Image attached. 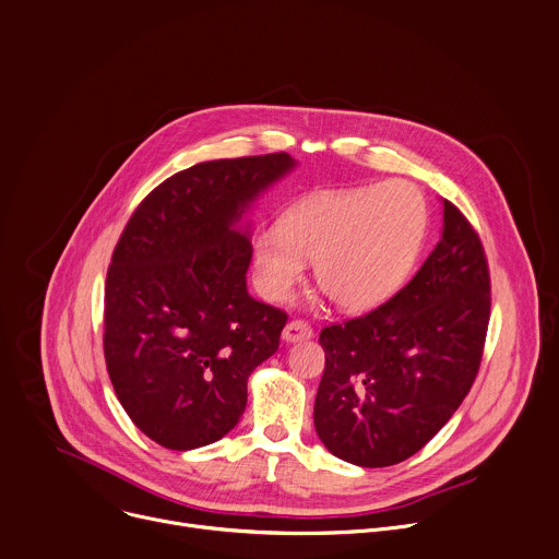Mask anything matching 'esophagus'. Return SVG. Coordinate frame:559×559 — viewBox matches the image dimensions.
<instances>
[{
	"label": "esophagus",
	"mask_w": 559,
	"mask_h": 559,
	"mask_svg": "<svg viewBox=\"0 0 559 559\" xmlns=\"http://www.w3.org/2000/svg\"><path fill=\"white\" fill-rule=\"evenodd\" d=\"M313 335V329L305 322V320H292L287 322V326L283 329V340L285 342H302V340H309Z\"/></svg>",
	"instance_id": "esophagus-1"
}]
</instances>
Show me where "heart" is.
Returning a JSON list of instances; mask_svg holds the SVG:
<instances>
[{
    "label": "heart",
    "instance_id": "1",
    "mask_svg": "<svg viewBox=\"0 0 559 559\" xmlns=\"http://www.w3.org/2000/svg\"><path fill=\"white\" fill-rule=\"evenodd\" d=\"M426 228V198L406 179L309 195L281 226L252 235L257 289L285 300L302 281L307 259H316V281L337 307L376 309L406 281Z\"/></svg>",
    "mask_w": 559,
    "mask_h": 559
}]
</instances>
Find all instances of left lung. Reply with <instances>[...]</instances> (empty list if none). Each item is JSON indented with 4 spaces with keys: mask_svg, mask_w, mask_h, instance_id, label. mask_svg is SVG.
I'll list each match as a JSON object with an SVG mask.
<instances>
[{
    "mask_svg": "<svg viewBox=\"0 0 559 559\" xmlns=\"http://www.w3.org/2000/svg\"><path fill=\"white\" fill-rule=\"evenodd\" d=\"M489 292L480 237L443 200L441 241L413 281L366 316L320 331L313 424L333 456L389 467L450 421L483 359Z\"/></svg>",
    "mask_w": 559,
    "mask_h": 559,
    "instance_id": "left-lung-1",
    "label": "left lung"
}]
</instances>
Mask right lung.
Listing matches in <instances>:
<instances>
[{"mask_svg":"<svg viewBox=\"0 0 559 559\" xmlns=\"http://www.w3.org/2000/svg\"><path fill=\"white\" fill-rule=\"evenodd\" d=\"M296 166L287 153L202 162L164 179L127 222L105 283L116 397L151 441L195 450L241 419L248 378L287 313L248 294L246 209Z\"/></svg>","mask_w":559,"mask_h":559,"instance_id":"right-lung-1","label":"right lung"}]
</instances>
